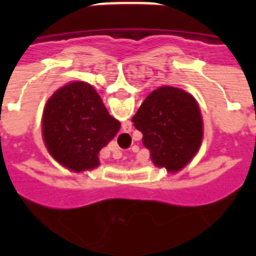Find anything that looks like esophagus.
I'll list each match as a JSON object with an SVG mask.
<instances>
[{
    "label": "esophagus",
    "mask_w": 256,
    "mask_h": 256,
    "mask_svg": "<svg viewBox=\"0 0 256 256\" xmlns=\"http://www.w3.org/2000/svg\"><path fill=\"white\" fill-rule=\"evenodd\" d=\"M114 154H112V156H114V159H120V158H122V150H119V148H118V146H115V148H114Z\"/></svg>",
    "instance_id": "1"
}]
</instances>
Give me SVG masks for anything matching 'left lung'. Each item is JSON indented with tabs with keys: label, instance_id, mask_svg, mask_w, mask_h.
Returning <instances> with one entry per match:
<instances>
[{
	"label": "left lung",
	"instance_id": "8db88e82",
	"mask_svg": "<svg viewBox=\"0 0 256 256\" xmlns=\"http://www.w3.org/2000/svg\"><path fill=\"white\" fill-rule=\"evenodd\" d=\"M132 122L158 167L177 172L192 160L203 140L198 101L185 90L160 86L141 104Z\"/></svg>",
	"mask_w": 256,
	"mask_h": 256
}]
</instances>
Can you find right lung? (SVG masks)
I'll use <instances>...</instances> for the list:
<instances>
[{
  "instance_id": "add662e5",
  "label": "right lung",
  "mask_w": 256,
  "mask_h": 256,
  "mask_svg": "<svg viewBox=\"0 0 256 256\" xmlns=\"http://www.w3.org/2000/svg\"><path fill=\"white\" fill-rule=\"evenodd\" d=\"M120 128L93 86L71 82L56 90L42 115V136L49 154L75 172L100 164L98 154Z\"/></svg>"
}]
</instances>
